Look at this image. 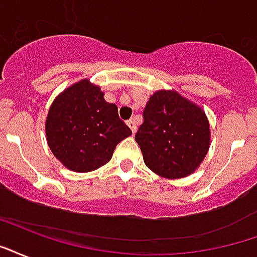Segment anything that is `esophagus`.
I'll list each match as a JSON object with an SVG mask.
<instances>
[{"label": "esophagus", "instance_id": "esophagus-1", "mask_svg": "<svg viewBox=\"0 0 257 257\" xmlns=\"http://www.w3.org/2000/svg\"><path fill=\"white\" fill-rule=\"evenodd\" d=\"M126 125H128L129 128H131V131H132V133H136V131H137V126H136V121L133 120H129V121H126Z\"/></svg>", "mask_w": 257, "mask_h": 257}]
</instances>
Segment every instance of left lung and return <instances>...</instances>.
Here are the masks:
<instances>
[{
	"label": "left lung",
	"instance_id": "left-lung-1",
	"mask_svg": "<svg viewBox=\"0 0 257 257\" xmlns=\"http://www.w3.org/2000/svg\"><path fill=\"white\" fill-rule=\"evenodd\" d=\"M135 140L144 163L166 179L193 174L210 147V124L202 107L175 91L158 90L144 109Z\"/></svg>",
	"mask_w": 257,
	"mask_h": 257
}]
</instances>
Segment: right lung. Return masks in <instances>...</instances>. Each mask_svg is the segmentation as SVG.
<instances>
[{
	"label": "right lung",
	"mask_w": 257,
	"mask_h": 257,
	"mask_svg": "<svg viewBox=\"0 0 257 257\" xmlns=\"http://www.w3.org/2000/svg\"><path fill=\"white\" fill-rule=\"evenodd\" d=\"M85 78L64 89L51 103L46 139L51 152L74 172H90L111 159L115 146L132 135L114 103Z\"/></svg>",
	"instance_id": "right-lung-1"
}]
</instances>
